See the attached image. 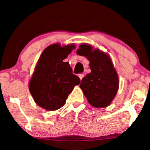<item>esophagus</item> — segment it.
<instances>
[{"label":"esophagus","mask_w":150,"mask_h":150,"mask_svg":"<svg viewBox=\"0 0 150 150\" xmlns=\"http://www.w3.org/2000/svg\"><path fill=\"white\" fill-rule=\"evenodd\" d=\"M78 76H79V77H80V80H82V79L83 78V77H84V74H83V73H80V74H79Z\"/></svg>","instance_id":"34e87169"}]
</instances>
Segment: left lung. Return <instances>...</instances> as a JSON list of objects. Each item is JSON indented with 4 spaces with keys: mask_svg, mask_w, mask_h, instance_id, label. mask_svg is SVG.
<instances>
[{
    "mask_svg": "<svg viewBox=\"0 0 150 150\" xmlns=\"http://www.w3.org/2000/svg\"><path fill=\"white\" fill-rule=\"evenodd\" d=\"M77 54L90 61L91 72L83 77L80 85L88 102L96 108L109 105L119 88L118 75L110 58L98 50L93 51L86 44L81 45Z\"/></svg>",
    "mask_w": 150,
    "mask_h": 150,
    "instance_id": "obj_1",
    "label": "left lung"
}]
</instances>
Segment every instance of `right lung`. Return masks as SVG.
Masks as SVG:
<instances>
[{
  "instance_id": "add662e5",
  "label": "right lung",
  "mask_w": 150,
  "mask_h": 150,
  "mask_svg": "<svg viewBox=\"0 0 150 150\" xmlns=\"http://www.w3.org/2000/svg\"><path fill=\"white\" fill-rule=\"evenodd\" d=\"M75 47H61L54 44L47 47L40 57L29 83L30 92L35 102L47 110H56L64 105L74 86L80 79L65 59Z\"/></svg>"
}]
</instances>
